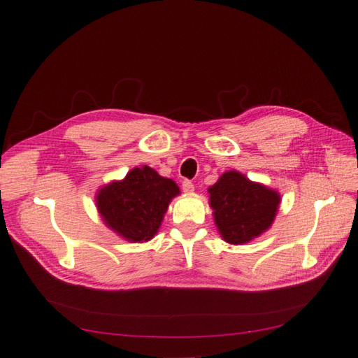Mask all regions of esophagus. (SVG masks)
I'll list each match as a JSON object with an SVG mask.
<instances>
[{
  "instance_id": "esophagus-1",
  "label": "esophagus",
  "mask_w": 358,
  "mask_h": 358,
  "mask_svg": "<svg viewBox=\"0 0 358 358\" xmlns=\"http://www.w3.org/2000/svg\"><path fill=\"white\" fill-rule=\"evenodd\" d=\"M181 187H183V192H186V194L194 192V183L189 180H185L183 183H181Z\"/></svg>"
}]
</instances>
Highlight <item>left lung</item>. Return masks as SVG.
<instances>
[{
    "label": "left lung",
    "mask_w": 358,
    "mask_h": 358,
    "mask_svg": "<svg viewBox=\"0 0 358 358\" xmlns=\"http://www.w3.org/2000/svg\"><path fill=\"white\" fill-rule=\"evenodd\" d=\"M208 192L218 232L231 245L249 243L268 231L280 204L277 191L237 171L224 172Z\"/></svg>",
    "instance_id": "8db88e82"
}]
</instances>
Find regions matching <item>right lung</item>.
Returning a JSON list of instances; mask_svg holds the SVG:
<instances>
[{"label": "right lung", "mask_w": 358, "mask_h": 358, "mask_svg": "<svg viewBox=\"0 0 358 358\" xmlns=\"http://www.w3.org/2000/svg\"><path fill=\"white\" fill-rule=\"evenodd\" d=\"M180 194L171 178L152 167H134L124 180L112 181L96 194V208L106 226L132 243L154 238L173 196Z\"/></svg>", "instance_id": "right-lung-1"}]
</instances>
